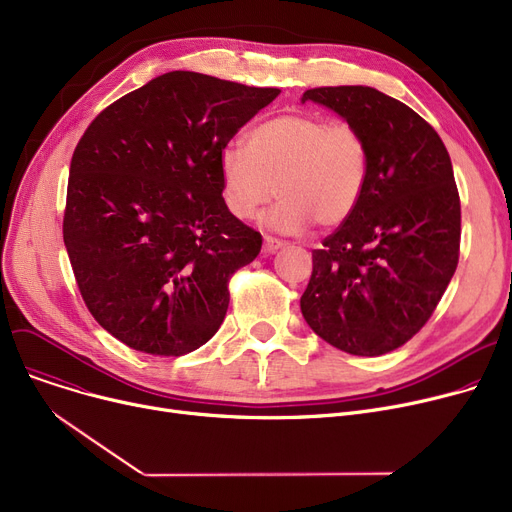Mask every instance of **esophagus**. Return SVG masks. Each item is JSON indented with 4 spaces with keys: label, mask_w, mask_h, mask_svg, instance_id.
<instances>
[{
    "label": "esophagus",
    "mask_w": 512,
    "mask_h": 512,
    "mask_svg": "<svg viewBox=\"0 0 512 512\" xmlns=\"http://www.w3.org/2000/svg\"><path fill=\"white\" fill-rule=\"evenodd\" d=\"M282 247H286L284 240L274 238V236H265V240H263V251H265V253H276V251L282 249Z\"/></svg>",
    "instance_id": "34e87169"
}]
</instances>
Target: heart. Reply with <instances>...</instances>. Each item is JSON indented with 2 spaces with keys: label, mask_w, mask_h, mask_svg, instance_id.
Segmentation results:
<instances>
[{
  "label": "heart",
  "mask_w": 512,
  "mask_h": 512,
  "mask_svg": "<svg viewBox=\"0 0 512 512\" xmlns=\"http://www.w3.org/2000/svg\"><path fill=\"white\" fill-rule=\"evenodd\" d=\"M218 170L226 207L253 220L278 193L267 215L280 232L344 224L359 207L369 180V145L351 122L315 114H282L247 134V149L226 145Z\"/></svg>",
  "instance_id": "heart-1"
}]
</instances>
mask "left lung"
<instances>
[{"mask_svg":"<svg viewBox=\"0 0 512 512\" xmlns=\"http://www.w3.org/2000/svg\"><path fill=\"white\" fill-rule=\"evenodd\" d=\"M301 101L330 107L369 145L365 195L313 251L301 311L340 351L380 357L427 324L456 272L461 199L450 155L417 112L378 89L319 87Z\"/></svg>","mask_w":512,"mask_h":512,"instance_id":"8db88e82","label":"left lung"}]
</instances>
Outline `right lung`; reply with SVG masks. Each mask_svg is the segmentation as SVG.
I'll list each match as a JSON object with an SVG mask.
<instances>
[{"instance_id": "obj_1", "label": "right lung", "mask_w": 512, "mask_h": 512, "mask_svg": "<svg viewBox=\"0 0 512 512\" xmlns=\"http://www.w3.org/2000/svg\"><path fill=\"white\" fill-rule=\"evenodd\" d=\"M278 95L174 70L107 105L78 141L64 245L87 309L134 351L180 357L220 330L261 234L226 207L218 159Z\"/></svg>"}]
</instances>
